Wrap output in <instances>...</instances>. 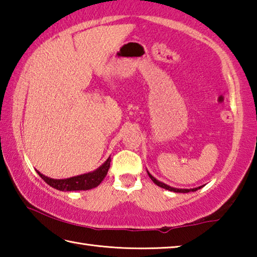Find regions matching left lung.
<instances>
[{"label":"left lung","instance_id":"obj_1","mask_svg":"<svg viewBox=\"0 0 257 257\" xmlns=\"http://www.w3.org/2000/svg\"><path fill=\"white\" fill-rule=\"evenodd\" d=\"M147 173H149L150 178H151L152 180H153V182H154L155 185H158L159 187H162V188H164V189H168V190H170V191H175V193H189V191H196L197 189L201 188V187H198V188H193V189H178V188H172V187L165 185V184H163V182H161V181H159V180H156L155 178H154L153 176H152L150 172H147Z\"/></svg>","mask_w":257,"mask_h":257}]
</instances>
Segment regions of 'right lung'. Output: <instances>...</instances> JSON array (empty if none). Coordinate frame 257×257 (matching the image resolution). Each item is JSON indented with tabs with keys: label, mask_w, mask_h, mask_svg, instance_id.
I'll return each mask as SVG.
<instances>
[{
	"label": "right lung",
	"mask_w": 257,
	"mask_h": 257,
	"mask_svg": "<svg viewBox=\"0 0 257 257\" xmlns=\"http://www.w3.org/2000/svg\"><path fill=\"white\" fill-rule=\"evenodd\" d=\"M110 162L111 159L108 158L97 170L89 173H85V175L68 178V179H52V178H47L44 175H42L41 172L37 171V173L41 176L42 179L44 180L46 184H49L51 187H53V188L58 190H88L97 187L103 181L104 178L107 175L108 168H110Z\"/></svg>",
	"instance_id": "right-lung-1"
}]
</instances>
